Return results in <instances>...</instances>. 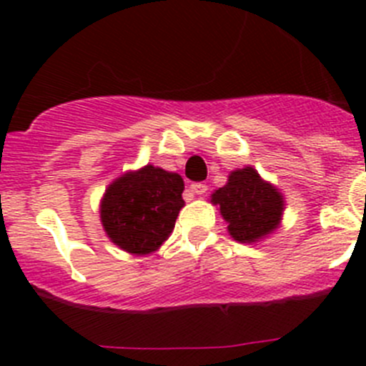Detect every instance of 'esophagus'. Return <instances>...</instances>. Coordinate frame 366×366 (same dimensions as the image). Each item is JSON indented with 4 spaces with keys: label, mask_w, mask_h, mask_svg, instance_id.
I'll list each match as a JSON object with an SVG mask.
<instances>
[{
    "label": "esophagus",
    "mask_w": 366,
    "mask_h": 366,
    "mask_svg": "<svg viewBox=\"0 0 366 366\" xmlns=\"http://www.w3.org/2000/svg\"><path fill=\"white\" fill-rule=\"evenodd\" d=\"M191 191H193V193H197V194H204L207 191V186H205V184H202V182L191 184Z\"/></svg>",
    "instance_id": "1"
}]
</instances>
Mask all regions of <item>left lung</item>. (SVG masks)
Instances as JSON below:
<instances>
[{
	"label": "left lung",
	"mask_w": 366,
	"mask_h": 366,
	"mask_svg": "<svg viewBox=\"0 0 366 366\" xmlns=\"http://www.w3.org/2000/svg\"><path fill=\"white\" fill-rule=\"evenodd\" d=\"M227 221L228 234L241 244H257L278 230L285 198L276 186L262 179L253 166L230 172L227 184L210 194Z\"/></svg>",
	"instance_id": "obj_1"
}]
</instances>
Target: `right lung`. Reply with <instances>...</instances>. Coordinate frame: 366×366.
Masks as SVG:
<instances>
[{"mask_svg": "<svg viewBox=\"0 0 366 366\" xmlns=\"http://www.w3.org/2000/svg\"><path fill=\"white\" fill-rule=\"evenodd\" d=\"M179 173L147 164L114 179L101 200V223L114 246L131 254H150L175 228L184 207Z\"/></svg>", "mask_w": 366, "mask_h": 366, "instance_id": "add662e5", "label": "right lung"}]
</instances>
